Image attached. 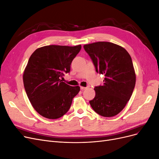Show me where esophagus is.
<instances>
[{
  "instance_id": "34e87169",
  "label": "esophagus",
  "mask_w": 159,
  "mask_h": 159,
  "mask_svg": "<svg viewBox=\"0 0 159 159\" xmlns=\"http://www.w3.org/2000/svg\"><path fill=\"white\" fill-rule=\"evenodd\" d=\"M87 88H88L87 87H81V88H80V89H81V90H84V89H87Z\"/></svg>"
}]
</instances>
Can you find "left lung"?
I'll use <instances>...</instances> for the list:
<instances>
[{
	"label": "left lung",
	"instance_id": "obj_1",
	"mask_svg": "<svg viewBox=\"0 0 159 159\" xmlns=\"http://www.w3.org/2000/svg\"><path fill=\"white\" fill-rule=\"evenodd\" d=\"M84 48L95 71L105 77L102 85L95 87V96L89 103L99 115L113 117L125 107L135 85L131 56L123 47L109 42H94Z\"/></svg>",
	"mask_w": 159,
	"mask_h": 159
}]
</instances>
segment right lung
I'll use <instances>...</instances> for the list:
<instances>
[{
    "instance_id": "add662e5",
    "label": "right lung",
    "mask_w": 159,
    "mask_h": 159,
    "mask_svg": "<svg viewBox=\"0 0 159 159\" xmlns=\"http://www.w3.org/2000/svg\"><path fill=\"white\" fill-rule=\"evenodd\" d=\"M81 48V45L46 46L30 57L23 82L32 107L42 116L55 119L68 111L80 88L66 84L61 78L70 71L71 61Z\"/></svg>"
}]
</instances>
